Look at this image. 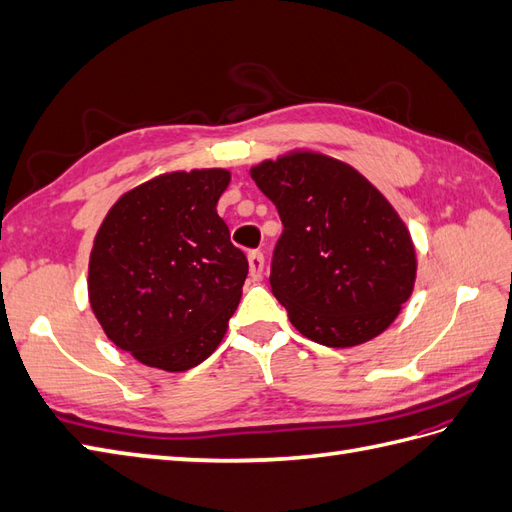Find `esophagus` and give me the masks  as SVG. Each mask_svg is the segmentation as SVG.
I'll use <instances>...</instances> for the list:
<instances>
[{
	"label": "esophagus",
	"instance_id": "34e87169",
	"mask_svg": "<svg viewBox=\"0 0 512 512\" xmlns=\"http://www.w3.org/2000/svg\"><path fill=\"white\" fill-rule=\"evenodd\" d=\"M247 263H249V278H252V282H258L260 278H263V269H265V256L263 252H258V249H254V252L247 254Z\"/></svg>",
	"mask_w": 512,
	"mask_h": 512
}]
</instances>
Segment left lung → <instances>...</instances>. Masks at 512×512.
Wrapping results in <instances>:
<instances>
[{
	"label": "left lung",
	"mask_w": 512,
	"mask_h": 512,
	"mask_svg": "<svg viewBox=\"0 0 512 512\" xmlns=\"http://www.w3.org/2000/svg\"><path fill=\"white\" fill-rule=\"evenodd\" d=\"M249 173L282 219L269 282L295 330L341 350L376 339L417 280L413 236L393 204L317 149L265 158Z\"/></svg>",
	"instance_id": "1"
}]
</instances>
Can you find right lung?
<instances>
[{"label":"right lung","instance_id":"add662e5","mask_svg":"<svg viewBox=\"0 0 512 512\" xmlns=\"http://www.w3.org/2000/svg\"><path fill=\"white\" fill-rule=\"evenodd\" d=\"M232 173L162 171L110 206L89 258V304L139 363L186 371L213 354L241 302L247 258L217 202Z\"/></svg>","mask_w":512,"mask_h":512}]
</instances>
